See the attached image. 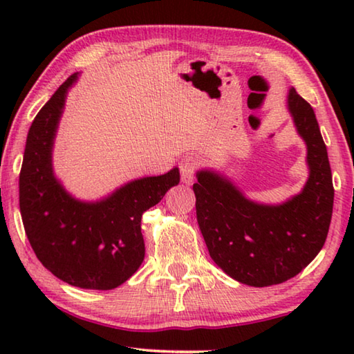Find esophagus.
<instances>
[{"instance_id": "1", "label": "esophagus", "mask_w": 354, "mask_h": 354, "mask_svg": "<svg viewBox=\"0 0 354 354\" xmlns=\"http://www.w3.org/2000/svg\"><path fill=\"white\" fill-rule=\"evenodd\" d=\"M198 159H195L194 156H185L179 162V170H181V181L184 184H192L195 178V171L198 169Z\"/></svg>"}]
</instances>
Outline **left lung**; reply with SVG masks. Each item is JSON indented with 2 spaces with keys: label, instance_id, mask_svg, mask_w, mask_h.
<instances>
[{
  "label": "left lung",
  "instance_id": "8db88e82",
  "mask_svg": "<svg viewBox=\"0 0 354 354\" xmlns=\"http://www.w3.org/2000/svg\"><path fill=\"white\" fill-rule=\"evenodd\" d=\"M287 111L306 143L309 175L299 194L266 205L214 169L196 171L194 184L196 220L212 261L227 277L253 287L281 284L308 267L331 223V167L314 109L290 87Z\"/></svg>",
  "mask_w": 354,
  "mask_h": 354
}]
</instances>
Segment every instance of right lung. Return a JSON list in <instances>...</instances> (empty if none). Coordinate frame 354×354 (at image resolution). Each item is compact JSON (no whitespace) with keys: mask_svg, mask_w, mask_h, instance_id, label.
<instances>
[{"mask_svg":"<svg viewBox=\"0 0 354 354\" xmlns=\"http://www.w3.org/2000/svg\"><path fill=\"white\" fill-rule=\"evenodd\" d=\"M71 75L35 115L20 171V212L37 259L55 277L81 289L111 290L142 266V215L179 183V169L123 184L97 201L76 198L53 169V148Z\"/></svg>","mask_w":354,"mask_h":354,"instance_id":"1","label":"right lung"}]
</instances>
